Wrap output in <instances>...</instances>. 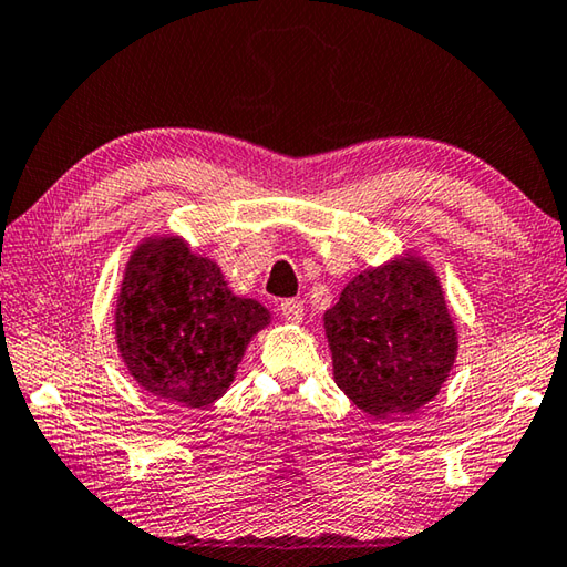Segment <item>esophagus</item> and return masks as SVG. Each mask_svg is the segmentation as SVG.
<instances>
[{
	"label": "esophagus",
	"mask_w": 567,
	"mask_h": 567,
	"mask_svg": "<svg viewBox=\"0 0 567 567\" xmlns=\"http://www.w3.org/2000/svg\"><path fill=\"white\" fill-rule=\"evenodd\" d=\"M280 310H282L287 322H300L302 315H305V302L302 300H285L280 305Z\"/></svg>",
	"instance_id": "34e87169"
}]
</instances>
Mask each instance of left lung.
Masks as SVG:
<instances>
[{
	"label": "left lung",
	"mask_w": 567,
	"mask_h": 567,
	"mask_svg": "<svg viewBox=\"0 0 567 567\" xmlns=\"http://www.w3.org/2000/svg\"><path fill=\"white\" fill-rule=\"evenodd\" d=\"M338 388L368 415H412L433 400L457 358V330L422 257L354 275L324 312Z\"/></svg>",
	"instance_id": "8db88e82"
}]
</instances>
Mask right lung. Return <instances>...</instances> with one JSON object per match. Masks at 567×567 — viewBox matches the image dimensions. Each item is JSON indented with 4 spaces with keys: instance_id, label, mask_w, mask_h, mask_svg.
Here are the masks:
<instances>
[{
    "instance_id": "add662e5",
    "label": "right lung",
    "mask_w": 567,
    "mask_h": 567,
    "mask_svg": "<svg viewBox=\"0 0 567 567\" xmlns=\"http://www.w3.org/2000/svg\"><path fill=\"white\" fill-rule=\"evenodd\" d=\"M270 310L237 297L219 265L177 235L142 239L114 305V338L130 375L162 400L213 405L233 385Z\"/></svg>"
}]
</instances>
